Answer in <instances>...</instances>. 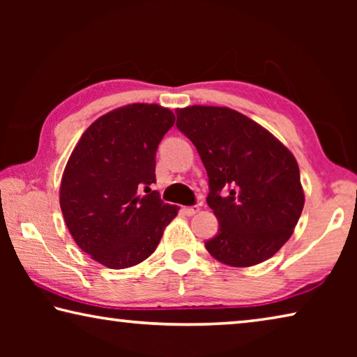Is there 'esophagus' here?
I'll use <instances>...</instances> for the list:
<instances>
[{"label": "esophagus", "instance_id": "esophagus-1", "mask_svg": "<svg viewBox=\"0 0 357 357\" xmlns=\"http://www.w3.org/2000/svg\"><path fill=\"white\" fill-rule=\"evenodd\" d=\"M197 211H198V208L197 206H184L183 209H181V213H183L184 215H193V214H197Z\"/></svg>", "mask_w": 357, "mask_h": 357}]
</instances>
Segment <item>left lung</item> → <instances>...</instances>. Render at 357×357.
Wrapping results in <instances>:
<instances>
[{
	"mask_svg": "<svg viewBox=\"0 0 357 357\" xmlns=\"http://www.w3.org/2000/svg\"><path fill=\"white\" fill-rule=\"evenodd\" d=\"M176 116V128L195 144L206 168V202L219 220L206 250L234 268L266 261L291 236L304 208L294 155L231 108L192 105Z\"/></svg>",
	"mask_w": 357,
	"mask_h": 357,
	"instance_id": "8db88e82",
	"label": "left lung"
}]
</instances>
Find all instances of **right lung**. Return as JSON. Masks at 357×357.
Here are the masks:
<instances>
[{
  "mask_svg": "<svg viewBox=\"0 0 357 357\" xmlns=\"http://www.w3.org/2000/svg\"><path fill=\"white\" fill-rule=\"evenodd\" d=\"M173 124L168 108L126 105L96 119L72 151L59 189L64 222L77 245L107 268L146 259L178 214L151 190L157 148Z\"/></svg>",
  "mask_w": 357,
  "mask_h": 357,
  "instance_id": "right-lung-1",
  "label": "right lung"
}]
</instances>
